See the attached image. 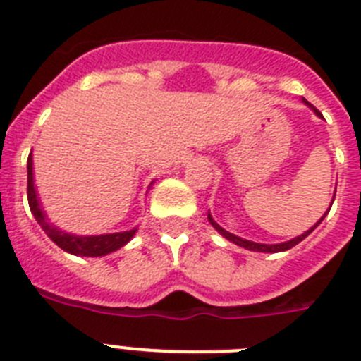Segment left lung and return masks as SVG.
Instances as JSON below:
<instances>
[{
    "mask_svg": "<svg viewBox=\"0 0 361 361\" xmlns=\"http://www.w3.org/2000/svg\"><path fill=\"white\" fill-rule=\"evenodd\" d=\"M304 103L307 104L309 108H312V110H314V114H317L318 117H322V114H320V111H318L317 108L312 106L311 103H307V101H305V99H304ZM334 195H336V191H334ZM333 200H334V197H333ZM329 209H331V208H329ZM327 213H329V212H325V213H324V216L327 215ZM324 216H322V219L318 220L317 224L312 226L311 229H307V231H305V233H302V235H298V237L291 238V240H288V242H282V244H258V242L245 240V238H240V237H237V235H233V233L226 231L224 228H220V226L216 224L215 220H213V216L209 215V212H208V220H209V224H212L213 228H215L216 231H219L220 235H222V237H224V238H228V240H229V242H233V244L240 245V247H245V250H250V251H258V253H280V251H288V250H291V247H295V245L298 244V242H302V240H304V238L307 237V235H311V233L314 231V229L318 228V224H320L322 220H324Z\"/></svg>",
    "mask_w": 361,
    "mask_h": 361,
    "instance_id": "1",
    "label": "left lung"
}]
</instances>
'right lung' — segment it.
Listing matches in <instances>:
<instances>
[{
    "label": "right lung",
    "instance_id": "1",
    "mask_svg": "<svg viewBox=\"0 0 361 361\" xmlns=\"http://www.w3.org/2000/svg\"><path fill=\"white\" fill-rule=\"evenodd\" d=\"M27 195L30 212L36 216L37 224L41 226L50 240L57 244L66 253L78 255V257H104L111 251L121 250L124 244H128L132 237L135 235L137 228L130 231L110 233V235H92V237H78V235H70V233L61 231V229L54 228L47 222V215L41 209L39 199H37L36 188H34V173H32V153L28 155L27 161Z\"/></svg>",
    "mask_w": 361,
    "mask_h": 361
}]
</instances>
